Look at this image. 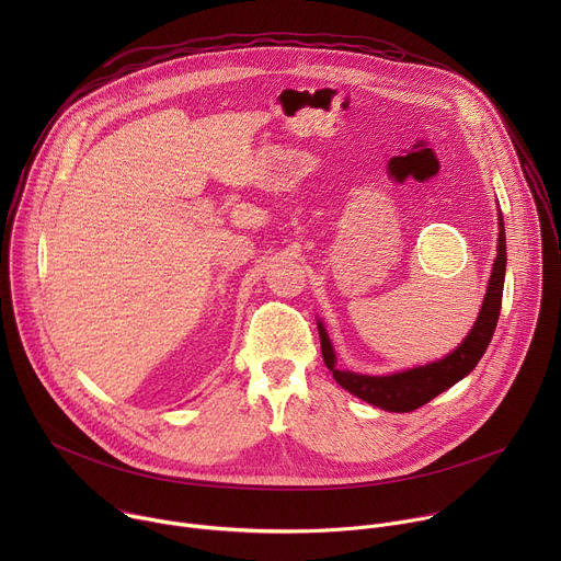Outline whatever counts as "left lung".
<instances>
[{"mask_svg":"<svg viewBox=\"0 0 561 561\" xmlns=\"http://www.w3.org/2000/svg\"><path fill=\"white\" fill-rule=\"evenodd\" d=\"M504 275H506V232H504V217L500 213V234H497V257L493 264V273L489 279L486 297L482 304V310L477 314V322L466 335V340L444 359L409 368L402 373L392 375H359L351 370L337 368V357L333 351V344L327 335V329L317 322L319 342H322V357L327 368L333 373L335 381L357 394L364 402L379 407L390 413H411L431 399H435L439 392L448 390L453 383L463 379L477 362L486 353L493 333L497 329V319L502 310V293H504Z\"/></svg>","mask_w":561,"mask_h":561,"instance_id":"1","label":"left lung"}]
</instances>
